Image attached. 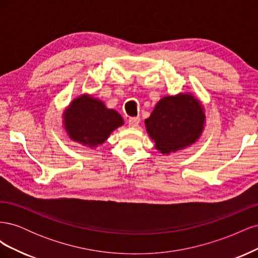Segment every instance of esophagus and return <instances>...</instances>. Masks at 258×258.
Masks as SVG:
<instances>
[{"mask_svg": "<svg viewBox=\"0 0 258 258\" xmlns=\"http://www.w3.org/2000/svg\"><path fill=\"white\" fill-rule=\"evenodd\" d=\"M139 122H140L139 117H129V119H128L129 127H137Z\"/></svg>", "mask_w": 258, "mask_h": 258, "instance_id": "esophagus-1", "label": "esophagus"}]
</instances>
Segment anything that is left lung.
<instances>
[{"label": "left lung", "instance_id": "8db88e82", "mask_svg": "<svg viewBox=\"0 0 258 258\" xmlns=\"http://www.w3.org/2000/svg\"><path fill=\"white\" fill-rule=\"evenodd\" d=\"M205 113L190 95L166 97L145 120L148 135L161 154L174 153L192 144L204 129Z\"/></svg>", "mask_w": 258, "mask_h": 258}]
</instances>
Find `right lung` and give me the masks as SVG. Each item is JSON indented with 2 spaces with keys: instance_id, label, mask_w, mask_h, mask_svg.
I'll list each match as a JSON object with an SVG mask.
<instances>
[{
  "instance_id": "right-lung-1",
  "label": "right lung",
  "mask_w": 258,
  "mask_h": 258,
  "mask_svg": "<svg viewBox=\"0 0 258 258\" xmlns=\"http://www.w3.org/2000/svg\"><path fill=\"white\" fill-rule=\"evenodd\" d=\"M122 123L121 116L116 111L108 110L102 101L87 96L75 99L64 114L70 138L88 146L102 144Z\"/></svg>"
}]
</instances>
